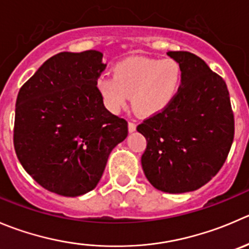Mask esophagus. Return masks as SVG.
<instances>
[{
    "label": "esophagus",
    "mask_w": 249,
    "mask_h": 249,
    "mask_svg": "<svg viewBox=\"0 0 249 249\" xmlns=\"http://www.w3.org/2000/svg\"><path fill=\"white\" fill-rule=\"evenodd\" d=\"M136 130V124L134 122H129V131L134 132Z\"/></svg>",
    "instance_id": "obj_1"
}]
</instances>
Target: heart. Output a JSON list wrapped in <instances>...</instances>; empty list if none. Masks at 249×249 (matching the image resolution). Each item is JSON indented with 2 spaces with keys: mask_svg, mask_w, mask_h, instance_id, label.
I'll return each instance as SVG.
<instances>
[{
  "mask_svg": "<svg viewBox=\"0 0 249 249\" xmlns=\"http://www.w3.org/2000/svg\"><path fill=\"white\" fill-rule=\"evenodd\" d=\"M181 76L180 64L173 58L137 55L115 64L113 76H100L96 85L112 112L124 108L131 95L135 110L148 117L170 105L180 88Z\"/></svg>",
  "mask_w": 249,
  "mask_h": 249,
  "instance_id": "obj_1",
  "label": "heart"
}]
</instances>
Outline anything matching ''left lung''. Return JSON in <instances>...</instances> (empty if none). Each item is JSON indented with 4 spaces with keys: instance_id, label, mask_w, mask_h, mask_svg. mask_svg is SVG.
Returning a JSON list of instances; mask_svg holds the SVG:
<instances>
[{
    "instance_id": "obj_1",
    "label": "left lung",
    "mask_w": 249,
    "mask_h": 249,
    "mask_svg": "<svg viewBox=\"0 0 249 249\" xmlns=\"http://www.w3.org/2000/svg\"><path fill=\"white\" fill-rule=\"evenodd\" d=\"M181 86L170 105L137 126L147 140L141 157L149 182L168 194L195 191L218 174L235 135L228 86L198 55L170 51Z\"/></svg>"
}]
</instances>
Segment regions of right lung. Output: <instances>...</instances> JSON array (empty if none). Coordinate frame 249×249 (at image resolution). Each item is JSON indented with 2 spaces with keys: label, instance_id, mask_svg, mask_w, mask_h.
<instances>
[{
  "label": "right lung",
  "instance_id": "right-lung-1",
  "mask_svg": "<svg viewBox=\"0 0 249 249\" xmlns=\"http://www.w3.org/2000/svg\"><path fill=\"white\" fill-rule=\"evenodd\" d=\"M102 57L95 50L60 52L19 90L14 149L26 173L53 194L95 189L112 149L127 136V122L105 107L96 85Z\"/></svg>",
  "mask_w": 249,
  "mask_h": 249
}]
</instances>
